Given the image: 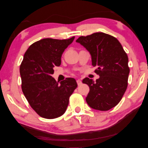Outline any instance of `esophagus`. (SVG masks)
Instances as JSON below:
<instances>
[{
  "label": "esophagus",
  "mask_w": 148,
  "mask_h": 148,
  "mask_svg": "<svg viewBox=\"0 0 148 148\" xmlns=\"http://www.w3.org/2000/svg\"><path fill=\"white\" fill-rule=\"evenodd\" d=\"M77 84H78V86H80V85H81V84H82V82H81V80L78 79V80H77Z\"/></svg>",
  "instance_id": "obj_1"
}]
</instances>
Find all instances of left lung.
<instances>
[{
    "label": "left lung",
    "mask_w": 148,
    "mask_h": 148,
    "mask_svg": "<svg viewBox=\"0 0 148 148\" xmlns=\"http://www.w3.org/2000/svg\"><path fill=\"white\" fill-rule=\"evenodd\" d=\"M92 56V66L99 78L94 82L89 78L82 82L88 85L86 101L90 107L106 111L117 105L128 85V56L117 39L107 34L96 32L81 36L76 40Z\"/></svg>",
    "instance_id": "left-lung-1"
}]
</instances>
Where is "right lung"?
<instances>
[{
  "label": "right lung",
  "instance_id": "obj_1",
  "mask_svg": "<svg viewBox=\"0 0 148 148\" xmlns=\"http://www.w3.org/2000/svg\"><path fill=\"white\" fill-rule=\"evenodd\" d=\"M45 38L32 44L20 66L21 88L30 107L41 117L56 118L64 114L69 99L77 87L75 79L66 78L60 83L51 75L61 64L64 51L74 40Z\"/></svg>",
  "mask_w": 148,
  "mask_h": 148
}]
</instances>
